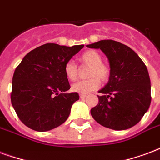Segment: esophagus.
<instances>
[{
	"instance_id": "obj_1",
	"label": "esophagus",
	"mask_w": 160,
	"mask_h": 160,
	"mask_svg": "<svg viewBox=\"0 0 160 160\" xmlns=\"http://www.w3.org/2000/svg\"><path fill=\"white\" fill-rule=\"evenodd\" d=\"M86 97V94H80V98H85Z\"/></svg>"
}]
</instances>
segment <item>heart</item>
<instances>
[{
    "label": "heart",
    "instance_id": "obj_1",
    "mask_svg": "<svg viewBox=\"0 0 160 160\" xmlns=\"http://www.w3.org/2000/svg\"><path fill=\"white\" fill-rule=\"evenodd\" d=\"M80 62L90 66L88 80H79L71 86V90L80 94H87L95 91L100 86V80H107L110 75L109 67L103 63L102 56L96 51L90 50L84 52L80 58ZM64 73L69 80H75L78 76V67L73 60H68L65 63Z\"/></svg>",
    "mask_w": 160,
    "mask_h": 160
}]
</instances>
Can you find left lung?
I'll list each match as a JSON object with an SVG mask.
<instances>
[{"mask_svg":"<svg viewBox=\"0 0 160 160\" xmlns=\"http://www.w3.org/2000/svg\"><path fill=\"white\" fill-rule=\"evenodd\" d=\"M100 49L110 65L109 80L98 92L99 102L91 109L93 119L116 131L137 125L151 103V83L145 63L134 51L113 40L86 46Z\"/></svg>","mask_w":160,"mask_h":160,"instance_id":"1","label":"left lung"}]
</instances>
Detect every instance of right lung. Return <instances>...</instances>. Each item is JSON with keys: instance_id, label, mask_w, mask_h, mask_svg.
<instances>
[{"instance_id": "1", "label": "right lung", "mask_w": 160, "mask_h": 160, "mask_svg": "<svg viewBox=\"0 0 160 160\" xmlns=\"http://www.w3.org/2000/svg\"><path fill=\"white\" fill-rule=\"evenodd\" d=\"M83 47L45 44L29 52L16 68L11 101L26 126L47 131L67 120L72 105L80 98L77 92H65L70 86L64 66Z\"/></svg>"}]
</instances>
